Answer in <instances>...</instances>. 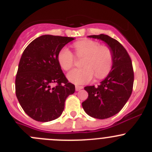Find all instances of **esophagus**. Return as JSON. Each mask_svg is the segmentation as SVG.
Masks as SVG:
<instances>
[{
    "label": "esophagus",
    "mask_w": 152,
    "mask_h": 152,
    "mask_svg": "<svg viewBox=\"0 0 152 152\" xmlns=\"http://www.w3.org/2000/svg\"><path fill=\"white\" fill-rule=\"evenodd\" d=\"M83 89V87L82 86H76V91H79L80 90Z\"/></svg>",
    "instance_id": "esophagus-1"
}]
</instances>
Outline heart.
Returning a JSON list of instances; mask_svg holds the SVG:
<instances>
[{
  "label": "heart",
  "instance_id": "obj_1",
  "mask_svg": "<svg viewBox=\"0 0 152 152\" xmlns=\"http://www.w3.org/2000/svg\"><path fill=\"white\" fill-rule=\"evenodd\" d=\"M76 55L83 57L82 65L84 67L74 69L67 74L69 82L76 85H85L93 79L94 73L99 79L105 77L111 70L113 62V53L110 48L100 45L91 39H82L73 44ZM58 62L63 70H68L73 67L74 57L66 47L59 50Z\"/></svg>",
  "mask_w": 152,
  "mask_h": 152
}]
</instances>
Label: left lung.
<instances>
[{"label": "left lung", "instance_id": "1", "mask_svg": "<svg viewBox=\"0 0 152 152\" xmlns=\"http://www.w3.org/2000/svg\"><path fill=\"white\" fill-rule=\"evenodd\" d=\"M87 37L104 42L113 53V62L100 85L85 87L88 98L82 102V107L94 118H108L118 113L131 96L134 83L132 64L126 50L116 39L104 34Z\"/></svg>", "mask_w": 152, "mask_h": 152}]
</instances>
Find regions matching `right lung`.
Instances as JSON below:
<instances>
[{
    "instance_id": "add662e5",
    "label": "right lung",
    "mask_w": 152,
    "mask_h": 152,
    "mask_svg": "<svg viewBox=\"0 0 152 152\" xmlns=\"http://www.w3.org/2000/svg\"><path fill=\"white\" fill-rule=\"evenodd\" d=\"M74 38L42 35L26 48L15 79L16 96L26 113L34 120L48 122L58 118L75 86L64 75L58 62L59 50ZM57 84L52 87L53 83Z\"/></svg>"
}]
</instances>
